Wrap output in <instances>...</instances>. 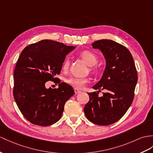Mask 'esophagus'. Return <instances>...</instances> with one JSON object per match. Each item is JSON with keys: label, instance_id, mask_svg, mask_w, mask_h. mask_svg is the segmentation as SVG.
Here are the masks:
<instances>
[{"label": "esophagus", "instance_id": "obj_1", "mask_svg": "<svg viewBox=\"0 0 153 153\" xmlns=\"http://www.w3.org/2000/svg\"><path fill=\"white\" fill-rule=\"evenodd\" d=\"M81 91L80 90H79L78 89H74V93H75V94H79V93H80Z\"/></svg>", "mask_w": 153, "mask_h": 153}]
</instances>
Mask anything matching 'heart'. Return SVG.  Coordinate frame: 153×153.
Returning <instances> with one entry per match:
<instances>
[{
	"mask_svg": "<svg viewBox=\"0 0 153 153\" xmlns=\"http://www.w3.org/2000/svg\"><path fill=\"white\" fill-rule=\"evenodd\" d=\"M80 56L82 58L85 63L89 66L95 65L98 62V57L94 53L90 51H84L80 53ZM70 62L68 58H65L62 64V70L66 71L69 68ZM91 71L93 73L96 74L98 73L97 69L95 68H91ZM67 83L71 85L76 89H82L85 84L88 83V79L85 78L79 77H71L66 80Z\"/></svg>",
	"mask_w": 153,
	"mask_h": 153,
	"instance_id": "b5f03b06",
	"label": "heart"
}]
</instances>
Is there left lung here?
Returning <instances> with one entry per match:
<instances>
[{
    "label": "left lung",
    "mask_w": 153,
    "mask_h": 153,
    "mask_svg": "<svg viewBox=\"0 0 153 153\" xmlns=\"http://www.w3.org/2000/svg\"><path fill=\"white\" fill-rule=\"evenodd\" d=\"M94 48L102 52L106 59L102 76L93 86L96 91L88 93L89 102L84 111L89 121L106 126L117 122L131 105L134 97L137 74L132 56L125 46L110 39L97 40L92 43ZM100 89H106L99 97Z\"/></svg>",
    "instance_id": "left-lung-1"
}]
</instances>
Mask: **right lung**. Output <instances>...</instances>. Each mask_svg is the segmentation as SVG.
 Segmentation results:
<instances>
[{
    "instance_id": "obj_1",
    "label": "right lung",
    "mask_w": 153,
    "mask_h": 153,
    "mask_svg": "<svg viewBox=\"0 0 153 153\" xmlns=\"http://www.w3.org/2000/svg\"><path fill=\"white\" fill-rule=\"evenodd\" d=\"M75 47L44 39L26 47L14 70L13 97L23 116L32 123L47 126L61 118L74 89L56 78L66 55ZM47 81H59L58 88H46Z\"/></svg>"
}]
</instances>
